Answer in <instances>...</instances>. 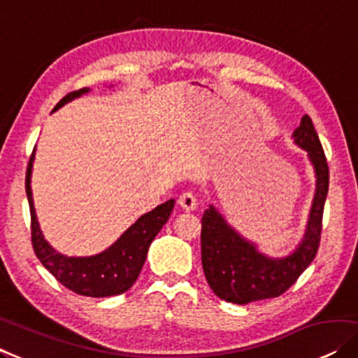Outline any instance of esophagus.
Wrapping results in <instances>:
<instances>
[{"instance_id": "esophagus-1", "label": "esophagus", "mask_w": 358, "mask_h": 358, "mask_svg": "<svg viewBox=\"0 0 358 358\" xmlns=\"http://www.w3.org/2000/svg\"><path fill=\"white\" fill-rule=\"evenodd\" d=\"M178 201H179V205L187 211H194L196 206H199V199H196V195L194 194V192H184V194L179 196Z\"/></svg>"}]
</instances>
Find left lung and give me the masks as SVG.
I'll return each instance as SVG.
<instances>
[{
  "label": "left lung",
  "mask_w": 358,
  "mask_h": 358,
  "mask_svg": "<svg viewBox=\"0 0 358 358\" xmlns=\"http://www.w3.org/2000/svg\"><path fill=\"white\" fill-rule=\"evenodd\" d=\"M294 143L307 152L315 173V195L305 234L286 257H269L255 242L232 227L211 203L201 216V265L217 297L237 305L278 297L297 281L318 252L321 220L329 187L323 147L310 116L305 115L292 134Z\"/></svg>",
  "instance_id": "1"
}]
</instances>
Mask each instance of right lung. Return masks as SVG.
I'll list each match as a JSON object with an SVG mask.
<instances>
[{
    "instance_id": "right-lung-1",
    "label": "right lung",
    "mask_w": 358,
    "mask_h": 358,
    "mask_svg": "<svg viewBox=\"0 0 358 358\" xmlns=\"http://www.w3.org/2000/svg\"><path fill=\"white\" fill-rule=\"evenodd\" d=\"M89 92V87H85V89L69 93L53 108V111H58L69 101ZM34 159L35 150L30 158L27 176H25V192H27L30 217H32V245L41 265L48 269L64 287L79 295L111 297V295L129 291L142 271L150 243L169 220L171 211L174 208V199L164 201L155 210L142 215L119 236L116 242H113L103 252L89 257H69L51 247L40 229L34 206L32 185H30L32 184Z\"/></svg>"
}]
</instances>
